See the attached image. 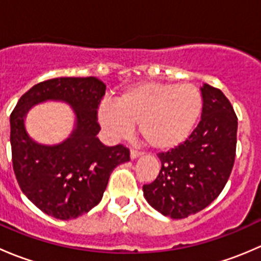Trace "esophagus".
<instances>
[{"mask_svg": "<svg viewBox=\"0 0 261 261\" xmlns=\"http://www.w3.org/2000/svg\"><path fill=\"white\" fill-rule=\"evenodd\" d=\"M141 155H143V152L138 151V150H131V151H130V158H131V160L138 159V158L141 156Z\"/></svg>", "mask_w": 261, "mask_h": 261, "instance_id": "1", "label": "esophagus"}]
</instances>
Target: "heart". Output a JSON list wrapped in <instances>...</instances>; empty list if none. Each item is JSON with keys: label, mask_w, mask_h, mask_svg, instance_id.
I'll list each match as a JSON object with an SVG mask.
<instances>
[{"label": "heart", "mask_w": 261, "mask_h": 261, "mask_svg": "<svg viewBox=\"0 0 261 261\" xmlns=\"http://www.w3.org/2000/svg\"><path fill=\"white\" fill-rule=\"evenodd\" d=\"M202 94L196 86L172 82H145L123 91L116 102H103L98 121L114 138L139 134L149 146L168 150L183 144L202 112Z\"/></svg>", "instance_id": "obj_1"}]
</instances>
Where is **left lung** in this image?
<instances>
[{"mask_svg": "<svg viewBox=\"0 0 261 261\" xmlns=\"http://www.w3.org/2000/svg\"><path fill=\"white\" fill-rule=\"evenodd\" d=\"M202 115L188 139L158 155L162 169L143 187L147 203L170 218H186L202 211L222 192L232 170L238 117L220 89L201 87Z\"/></svg>", "mask_w": 261, "mask_h": 261, "instance_id": "1", "label": "left lung"}]
</instances>
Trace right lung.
Returning a JSON list of instances; mask_svg holds the SVG:
<instances>
[{
    "mask_svg": "<svg viewBox=\"0 0 261 261\" xmlns=\"http://www.w3.org/2000/svg\"><path fill=\"white\" fill-rule=\"evenodd\" d=\"M106 84L96 77H62L35 84L10 116L12 164L22 193L44 213L72 220L101 202L110 175L130 160L122 145L106 146L97 134V109ZM48 100L72 109L75 126L62 143L46 146L28 135L24 120L33 107Z\"/></svg>",
    "mask_w": 261,
    "mask_h": 261,
    "instance_id": "1",
    "label": "right lung"
}]
</instances>
